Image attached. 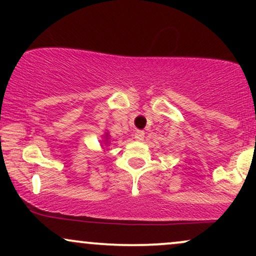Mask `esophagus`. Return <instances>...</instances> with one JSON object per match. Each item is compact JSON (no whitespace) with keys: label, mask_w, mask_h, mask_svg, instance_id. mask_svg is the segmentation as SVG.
Here are the masks:
<instances>
[{"label":"esophagus","mask_w":256,"mask_h":256,"mask_svg":"<svg viewBox=\"0 0 256 256\" xmlns=\"http://www.w3.org/2000/svg\"><path fill=\"white\" fill-rule=\"evenodd\" d=\"M134 138H136L137 140H144V131L137 130L136 134H134Z\"/></svg>","instance_id":"obj_1"}]
</instances>
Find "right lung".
<instances>
[{
  "mask_svg": "<svg viewBox=\"0 0 256 256\" xmlns=\"http://www.w3.org/2000/svg\"><path fill=\"white\" fill-rule=\"evenodd\" d=\"M104 138H106V140H110V138H108V134H106Z\"/></svg>",
  "mask_w": 256,
  "mask_h": 256,
  "instance_id": "1",
  "label": "right lung"
}]
</instances>
